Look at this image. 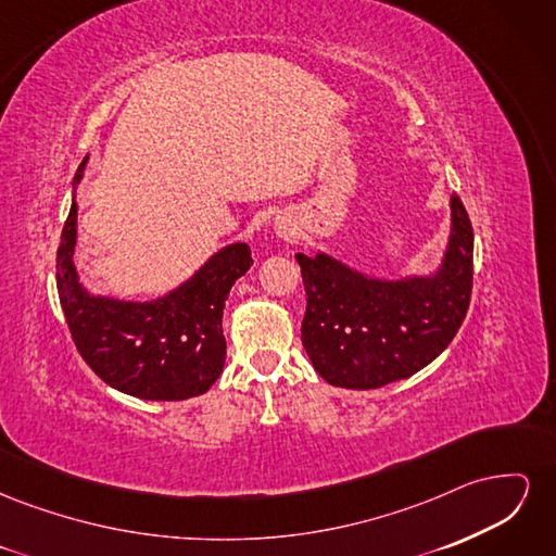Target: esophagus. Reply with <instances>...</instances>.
Masks as SVG:
<instances>
[{
	"label": "esophagus",
	"mask_w": 556,
	"mask_h": 556,
	"mask_svg": "<svg viewBox=\"0 0 556 556\" xmlns=\"http://www.w3.org/2000/svg\"><path fill=\"white\" fill-rule=\"evenodd\" d=\"M276 233L282 239H292L296 233V225H292L290 220H285V217H278L276 220Z\"/></svg>",
	"instance_id": "obj_1"
}]
</instances>
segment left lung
<instances>
[{
  "label": "left lung",
  "instance_id": "obj_1",
  "mask_svg": "<svg viewBox=\"0 0 556 556\" xmlns=\"http://www.w3.org/2000/svg\"><path fill=\"white\" fill-rule=\"evenodd\" d=\"M306 288L301 341L333 387L376 390L431 364L459 331L473 288V227L450 197V237L431 274L374 278L327 252H299Z\"/></svg>",
  "mask_w": 556,
  "mask_h": 556
}]
</instances>
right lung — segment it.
<instances>
[{
  "label": "right lung",
  "mask_w": 556,
  "mask_h": 556,
  "mask_svg": "<svg viewBox=\"0 0 556 556\" xmlns=\"http://www.w3.org/2000/svg\"><path fill=\"white\" fill-rule=\"evenodd\" d=\"M74 199L58 248V294L72 339L92 371L117 392L146 401H182L211 390L227 357L225 301L252 266L248 243H229L178 288L148 301L92 294L76 268L78 206Z\"/></svg>",
  "instance_id": "obj_1"
}]
</instances>
